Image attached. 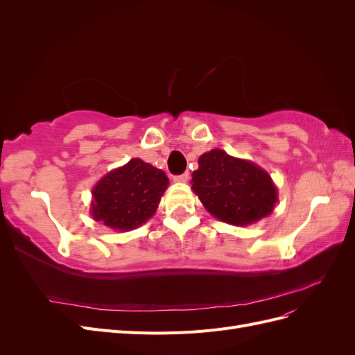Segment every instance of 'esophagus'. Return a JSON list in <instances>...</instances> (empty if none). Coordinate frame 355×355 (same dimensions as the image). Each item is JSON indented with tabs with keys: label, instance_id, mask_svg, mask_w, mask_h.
<instances>
[{
	"label": "esophagus",
	"instance_id": "1",
	"mask_svg": "<svg viewBox=\"0 0 355 355\" xmlns=\"http://www.w3.org/2000/svg\"><path fill=\"white\" fill-rule=\"evenodd\" d=\"M173 180H175V182H179V184H187V182L189 180V173H184V175L175 176Z\"/></svg>",
	"mask_w": 355,
	"mask_h": 355
}]
</instances>
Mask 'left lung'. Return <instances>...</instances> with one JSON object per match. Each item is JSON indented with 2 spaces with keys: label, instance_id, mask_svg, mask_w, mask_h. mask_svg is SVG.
I'll list each match as a JSON object with an SVG mask.
<instances>
[{
  "label": "left lung",
  "instance_id": "obj_1",
  "mask_svg": "<svg viewBox=\"0 0 355 355\" xmlns=\"http://www.w3.org/2000/svg\"><path fill=\"white\" fill-rule=\"evenodd\" d=\"M191 184L211 216L234 227L270 216L278 201V189L266 170L218 148L198 158Z\"/></svg>",
  "mask_w": 355,
  "mask_h": 355
}]
</instances>
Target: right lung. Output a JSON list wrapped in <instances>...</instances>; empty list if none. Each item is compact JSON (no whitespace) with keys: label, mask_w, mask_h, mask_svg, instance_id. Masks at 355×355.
I'll return each mask as SVG.
<instances>
[{"label":"right lung","mask_w":355,"mask_h":355,"mask_svg":"<svg viewBox=\"0 0 355 355\" xmlns=\"http://www.w3.org/2000/svg\"><path fill=\"white\" fill-rule=\"evenodd\" d=\"M168 178L141 158L111 170L92 189L90 213L114 231L136 230L154 216Z\"/></svg>","instance_id":"obj_1"}]
</instances>
